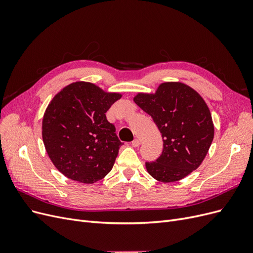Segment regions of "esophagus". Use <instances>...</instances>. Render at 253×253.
<instances>
[{
  "label": "esophagus",
  "mask_w": 253,
  "mask_h": 253,
  "mask_svg": "<svg viewBox=\"0 0 253 253\" xmlns=\"http://www.w3.org/2000/svg\"><path fill=\"white\" fill-rule=\"evenodd\" d=\"M139 144H140V140H139V139H134V140L132 141V145H133L134 148H137Z\"/></svg>",
  "instance_id": "obj_1"
}]
</instances>
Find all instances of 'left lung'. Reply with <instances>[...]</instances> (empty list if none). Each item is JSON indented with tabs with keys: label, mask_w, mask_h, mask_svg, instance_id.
<instances>
[{
	"label": "left lung",
	"mask_w": 253,
	"mask_h": 253,
	"mask_svg": "<svg viewBox=\"0 0 253 253\" xmlns=\"http://www.w3.org/2000/svg\"><path fill=\"white\" fill-rule=\"evenodd\" d=\"M133 100L153 118L163 136L162 155L145 163L152 177L174 182L196 170L214 137L211 113L203 97L187 84L172 81L160 83L155 93H137Z\"/></svg>",
	"instance_id": "1"
}]
</instances>
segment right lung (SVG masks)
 Segmentation results:
<instances>
[{
  "label": "right lung",
  "mask_w": 253,
  "mask_h": 253,
  "mask_svg": "<svg viewBox=\"0 0 253 253\" xmlns=\"http://www.w3.org/2000/svg\"><path fill=\"white\" fill-rule=\"evenodd\" d=\"M121 97L94 83L76 81L48 103L42 120L44 147L67 178L94 183L112 170L122 143L105 113Z\"/></svg>",
  "instance_id": "add662e5"
}]
</instances>
